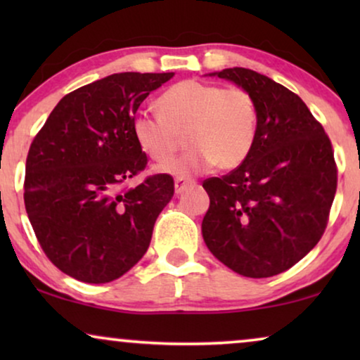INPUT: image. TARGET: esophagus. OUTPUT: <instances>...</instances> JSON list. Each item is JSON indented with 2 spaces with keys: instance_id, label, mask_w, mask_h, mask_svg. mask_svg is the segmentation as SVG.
<instances>
[{
  "instance_id": "esophagus-1",
  "label": "esophagus",
  "mask_w": 360,
  "mask_h": 360,
  "mask_svg": "<svg viewBox=\"0 0 360 360\" xmlns=\"http://www.w3.org/2000/svg\"><path fill=\"white\" fill-rule=\"evenodd\" d=\"M195 185V180L191 179H184V176H179V179L175 180V193H184V191L188 188V186Z\"/></svg>"
}]
</instances>
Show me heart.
<instances>
[{
    "label": "heart",
    "mask_w": 360,
    "mask_h": 360,
    "mask_svg": "<svg viewBox=\"0 0 360 360\" xmlns=\"http://www.w3.org/2000/svg\"><path fill=\"white\" fill-rule=\"evenodd\" d=\"M157 108L160 115L139 111L132 120L141 150L162 162L175 154L184 136L191 147L159 167L165 174L188 176L213 165L219 170L238 169L257 141V101L245 88L184 80L162 93Z\"/></svg>",
    "instance_id": "obj_1"
}]
</instances>
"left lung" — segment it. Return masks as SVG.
Segmentation results:
<instances>
[{"instance_id":"1","label":"left lung","mask_w":360,"mask_h":360,"mask_svg":"<svg viewBox=\"0 0 360 360\" xmlns=\"http://www.w3.org/2000/svg\"><path fill=\"white\" fill-rule=\"evenodd\" d=\"M252 93L257 141L210 195L201 233L211 254L236 274L267 278L302 260L326 229L338 186L331 141L302 98L272 78L234 67L210 73Z\"/></svg>"}]
</instances>
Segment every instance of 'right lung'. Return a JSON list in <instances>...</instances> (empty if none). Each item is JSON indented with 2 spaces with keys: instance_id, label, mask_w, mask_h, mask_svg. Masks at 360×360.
<instances>
[{
  "instance_id": "right-lung-1",
  "label": "right lung",
  "mask_w": 360,
  "mask_h": 360,
  "mask_svg": "<svg viewBox=\"0 0 360 360\" xmlns=\"http://www.w3.org/2000/svg\"><path fill=\"white\" fill-rule=\"evenodd\" d=\"M175 73H115L68 93L34 137L24 205L49 260L85 283L120 278L147 252L157 216L174 196V179L126 180L147 155L132 120L150 91Z\"/></svg>"
}]
</instances>
